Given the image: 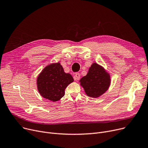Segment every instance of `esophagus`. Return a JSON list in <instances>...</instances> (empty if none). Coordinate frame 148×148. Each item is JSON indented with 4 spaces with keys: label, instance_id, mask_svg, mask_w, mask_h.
I'll return each instance as SVG.
<instances>
[{
    "label": "esophagus",
    "instance_id": "obj_1",
    "mask_svg": "<svg viewBox=\"0 0 148 148\" xmlns=\"http://www.w3.org/2000/svg\"><path fill=\"white\" fill-rule=\"evenodd\" d=\"M80 78V75L79 73H76L74 76V80H78Z\"/></svg>",
    "mask_w": 148,
    "mask_h": 148
}]
</instances>
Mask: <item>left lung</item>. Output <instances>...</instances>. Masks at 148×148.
Wrapping results in <instances>:
<instances>
[{"label":"left lung","instance_id":"8db88e82","mask_svg":"<svg viewBox=\"0 0 148 148\" xmlns=\"http://www.w3.org/2000/svg\"><path fill=\"white\" fill-rule=\"evenodd\" d=\"M111 81L110 73L102 66L94 62L79 82L88 96L97 98L108 90Z\"/></svg>","mask_w":148,"mask_h":148}]
</instances>
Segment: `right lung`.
Instances as JSON below:
<instances>
[{
  "label": "right lung",
  "mask_w": 148,
  "mask_h": 148,
  "mask_svg": "<svg viewBox=\"0 0 148 148\" xmlns=\"http://www.w3.org/2000/svg\"><path fill=\"white\" fill-rule=\"evenodd\" d=\"M74 78L65 73L60 62L47 65L37 78V90L45 99L52 102L61 99L65 95V89Z\"/></svg>",
  "instance_id": "right-lung-1"
}]
</instances>
